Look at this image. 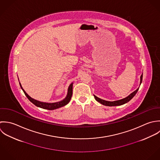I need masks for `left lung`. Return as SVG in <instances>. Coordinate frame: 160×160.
I'll return each mask as SVG.
<instances>
[{"instance_id": "obj_1", "label": "left lung", "mask_w": 160, "mask_h": 160, "mask_svg": "<svg viewBox=\"0 0 160 160\" xmlns=\"http://www.w3.org/2000/svg\"><path fill=\"white\" fill-rule=\"evenodd\" d=\"M142 77H143V75L142 74V75L140 76V85H141L142 83ZM139 88H138L135 91H134L133 92H132L131 94H130L128 96L123 98V99H119V100H117V101H106V100H104V99H102L94 95V97L95 98L96 101L98 102H99V103H101V104H103L104 106H121V105H122L124 104H126L128 102L130 99H132L133 98V97L135 96L137 93V92H138Z\"/></svg>"}]
</instances>
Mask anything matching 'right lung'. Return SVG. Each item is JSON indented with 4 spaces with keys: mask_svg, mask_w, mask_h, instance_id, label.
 I'll list each match as a JSON object with an SVG mask.
<instances>
[{
    "mask_svg": "<svg viewBox=\"0 0 160 160\" xmlns=\"http://www.w3.org/2000/svg\"><path fill=\"white\" fill-rule=\"evenodd\" d=\"M73 83H72L69 85V87L68 88V91H67V96H65V98H64V99H62L61 101H58V102H42V101H39L36 100V99L32 98V97H30L26 93V92L22 88L20 83V85L21 88L23 91L25 95L28 98V99L32 102V104H34L35 106H36L37 107L44 109L54 110V109H58L59 108H61L62 106H65L66 104H67L70 102V101L71 99V98H72V96Z\"/></svg>",
    "mask_w": 160,
    "mask_h": 160,
    "instance_id": "1",
    "label": "right lung"
}]
</instances>
